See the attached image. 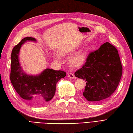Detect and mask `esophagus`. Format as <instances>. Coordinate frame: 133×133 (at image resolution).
Wrapping results in <instances>:
<instances>
[{"label": "esophagus", "mask_w": 133, "mask_h": 133, "mask_svg": "<svg viewBox=\"0 0 133 133\" xmlns=\"http://www.w3.org/2000/svg\"><path fill=\"white\" fill-rule=\"evenodd\" d=\"M68 77L70 78H71V79H73L75 78L74 77V75L73 73H68Z\"/></svg>", "instance_id": "1"}]
</instances>
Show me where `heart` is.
Segmentation results:
<instances>
[{"label": "heart", "mask_w": 133, "mask_h": 133, "mask_svg": "<svg viewBox=\"0 0 133 133\" xmlns=\"http://www.w3.org/2000/svg\"><path fill=\"white\" fill-rule=\"evenodd\" d=\"M85 54L84 52L79 53L73 56L70 60V64L73 66H79L82 65L85 60ZM54 58L56 60H59V56L58 55H54Z\"/></svg>", "instance_id": "heart-1"}]
</instances>
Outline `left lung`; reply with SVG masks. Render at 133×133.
I'll return each mask as SVG.
<instances>
[{
    "mask_svg": "<svg viewBox=\"0 0 133 133\" xmlns=\"http://www.w3.org/2000/svg\"><path fill=\"white\" fill-rule=\"evenodd\" d=\"M123 66L117 49L109 42L89 52L86 62L74 75L86 82L83 95L88 101L98 102L115 91Z\"/></svg>",
    "mask_w": 133,
    "mask_h": 133,
    "instance_id": "left-lung-1",
    "label": "left lung"
}]
</instances>
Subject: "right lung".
Returning a JSON list of instances; mask_svg holds the SVG:
<instances>
[{"mask_svg": "<svg viewBox=\"0 0 133 133\" xmlns=\"http://www.w3.org/2000/svg\"><path fill=\"white\" fill-rule=\"evenodd\" d=\"M26 41H35L36 40L33 37H25L13 49L10 79L14 88L21 98L32 105L39 106L53 98L57 82L65 77L66 72L46 69L37 76L25 74L20 66L18 54L21 45Z\"/></svg>", "mask_w": 133, "mask_h": 133, "instance_id": "right-lung-1", "label": "right lung"}]
</instances>
